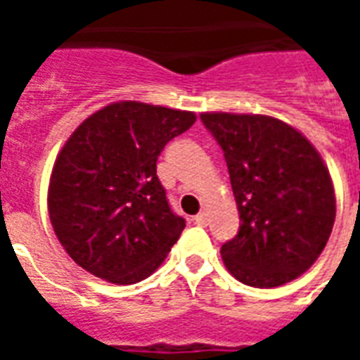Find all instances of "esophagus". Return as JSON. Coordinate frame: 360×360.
Wrapping results in <instances>:
<instances>
[{"instance_id":"esophagus-1","label":"esophagus","mask_w":360,"mask_h":360,"mask_svg":"<svg viewBox=\"0 0 360 360\" xmlns=\"http://www.w3.org/2000/svg\"><path fill=\"white\" fill-rule=\"evenodd\" d=\"M195 221L198 226H208V214L206 212H198L195 216Z\"/></svg>"}]
</instances>
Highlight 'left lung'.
<instances>
[{
  "mask_svg": "<svg viewBox=\"0 0 360 360\" xmlns=\"http://www.w3.org/2000/svg\"><path fill=\"white\" fill-rule=\"evenodd\" d=\"M226 158L239 231L221 245L224 264L250 287H278L307 271L335 219L332 177L297 129L268 115L202 113Z\"/></svg>",
  "mask_w": 360,
  "mask_h": 360,
  "instance_id": "obj_1",
  "label": "left lung"
}]
</instances>
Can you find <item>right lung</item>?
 <instances>
[{
	"label": "right lung",
	"instance_id": "right-lung-1",
	"mask_svg": "<svg viewBox=\"0 0 360 360\" xmlns=\"http://www.w3.org/2000/svg\"><path fill=\"white\" fill-rule=\"evenodd\" d=\"M193 111L117 102L92 113L59 152L48 188L53 231L96 278L129 285L162 264L185 229L156 175L165 144Z\"/></svg>",
	"mask_w": 360,
	"mask_h": 360
}]
</instances>
